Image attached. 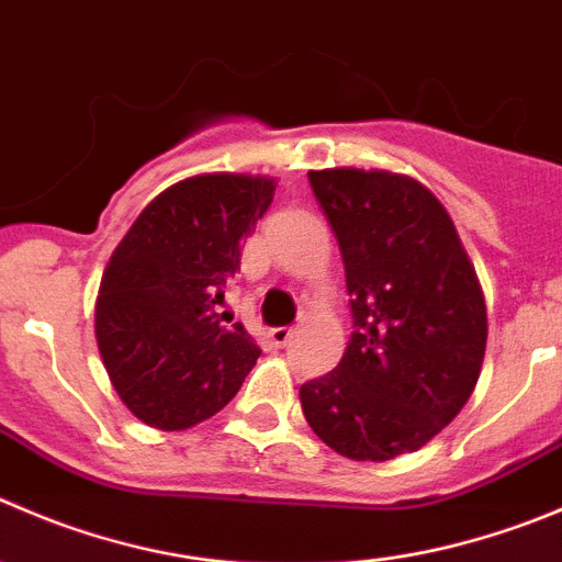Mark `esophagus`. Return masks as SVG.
<instances>
[{
  "label": "esophagus",
  "mask_w": 562,
  "mask_h": 562,
  "mask_svg": "<svg viewBox=\"0 0 562 562\" xmlns=\"http://www.w3.org/2000/svg\"><path fill=\"white\" fill-rule=\"evenodd\" d=\"M292 334H295V328H292V325H281V328H272L270 330V339L276 341L278 347H284L286 341L292 339Z\"/></svg>",
  "instance_id": "1"
}]
</instances>
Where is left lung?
Masks as SVG:
<instances>
[{
    "label": "left lung",
    "instance_id": "1",
    "mask_svg": "<svg viewBox=\"0 0 562 562\" xmlns=\"http://www.w3.org/2000/svg\"><path fill=\"white\" fill-rule=\"evenodd\" d=\"M345 259L350 345L301 386L308 427L350 461H392L445 430L477 386L488 314L450 212L414 176L308 170Z\"/></svg>",
    "mask_w": 562,
    "mask_h": 562
}]
</instances>
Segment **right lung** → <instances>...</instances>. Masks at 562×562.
I'll list each match as a JSON object with an SVG mask.
<instances>
[{"label":"right lung","instance_id":"right-lung-1","mask_svg":"<svg viewBox=\"0 0 562 562\" xmlns=\"http://www.w3.org/2000/svg\"><path fill=\"white\" fill-rule=\"evenodd\" d=\"M276 195L272 176L198 173L165 187L115 245L95 297L112 389L140 422L187 430L226 408L259 347L215 306Z\"/></svg>","mask_w":562,"mask_h":562}]
</instances>
